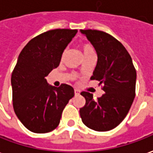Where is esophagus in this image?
Listing matches in <instances>:
<instances>
[{
	"mask_svg": "<svg viewBox=\"0 0 153 153\" xmlns=\"http://www.w3.org/2000/svg\"><path fill=\"white\" fill-rule=\"evenodd\" d=\"M74 94L79 95V91L78 89H74Z\"/></svg>",
	"mask_w": 153,
	"mask_h": 153,
	"instance_id": "esophagus-1",
	"label": "esophagus"
}]
</instances>
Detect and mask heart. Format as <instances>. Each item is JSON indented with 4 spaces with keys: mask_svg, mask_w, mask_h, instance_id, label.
Here are the masks:
<instances>
[{
    "mask_svg": "<svg viewBox=\"0 0 153 153\" xmlns=\"http://www.w3.org/2000/svg\"><path fill=\"white\" fill-rule=\"evenodd\" d=\"M81 49H82L83 54H84V56H87L88 54L94 53V48H93V46H92L91 45H89V44H83V45H81ZM64 55H65V53L63 54V56H64Z\"/></svg>",
    "mask_w": 153,
    "mask_h": 153,
    "instance_id": "1",
    "label": "heart"
}]
</instances>
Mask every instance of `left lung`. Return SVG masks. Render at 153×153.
<instances>
[{
  "instance_id": "obj_1",
  "label": "left lung",
  "mask_w": 153,
  "mask_h": 153,
  "mask_svg": "<svg viewBox=\"0 0 153 153\" xmlns=\"http://www.w3.org/2000/svg\"><path fill=\"white\" fill-rule=\"evenodd\" d=\"M96 51L98 61L91 79L102 84L105 94L94 100L93 94L82 92L86 100L79 110L88 128L106 132L115 128L127 116L135 98L137 73L125 47L106 32L80 30Z\"/></svg>"
}]
</instances>
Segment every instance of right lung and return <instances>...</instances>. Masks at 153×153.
Here are the masks:
<instances>
[{
    "mask_svg": "<svg viewBox=\"0 0 153 153\" xmlns=\"http://www.w3.org/2000/svg\"><path fill=\"white\" fill-rule=\"evenodd\" d=\"M77 30L56 29L30 40L21 51L11 74L15 113L22 124L36 133L58 127L63 110L74 96L70 85H50L45 77L57 68L62 54Z\"/></svg>",
    "mask_w": 153,
    "mask_h": 153,
    "instance_id": "1",
    "label": "right lung"
}]
</instances>
